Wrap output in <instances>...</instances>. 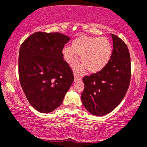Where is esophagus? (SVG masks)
<instances>
[{"mask_svg":"<svg viewBox=\"0 0 147 147\" xmlns=\"http://www.w3.org/2000/svg\"><path fill=\"white\" fill-rule=\"evenodd\" d=\"M82 78L80 76H79L77 75V74H74V81L75 82H77V81H80V80H81Z\"/></svg>","mask_w":147,"mask_h":147,"instance_id":"34e87169","label":"esophagus"}]
</instances>
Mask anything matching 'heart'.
Returning <instances> with one entry per match:
<instances>
[{"mask_svg": "<svg viewBox=\"0 0 147 147\" xmlns=\"http://www.w3.org/2000/svg\"><path fill=\"white\" fill-rule=\"evenodd\" d=\"M112 54L111 44L107 38L81 36L74 39L71 47L62 49V55L67 64L74 66L81 55L82 65L74 69L76 74H82L87 69L90 73H97L109 62Z\"/></svg>", "mask_w": 147, "mask_h": 147, "instance_id": "obj_1", "label": "heart"}]
</instances>
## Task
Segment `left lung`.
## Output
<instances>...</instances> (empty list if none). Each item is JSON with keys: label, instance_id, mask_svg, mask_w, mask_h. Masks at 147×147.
<instances>
[{"label": "left lung", "instance_id": "obj_1", "mask_svg": "<svg viewBox=\"0 0 147 147\" xmlns=\"http://www.w3.org/2000/svg\"><path fill=\"white\" fill-rule=\"evenodd\" d=\"M113 51L107 65L100 71L83 77L81 100L88 112L96 116L107 115L121 103L131 77V57L126 44L111 34Z\"/></svg>", "mask_w": 147, "mask_h": 147}]
</instances>
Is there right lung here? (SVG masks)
Returning <instances> with one entry per match:
<instances>
[{
	"label": "right lung",
	"mask_w": 147,
	"mask_h": 147,
	"mask_svg": "<svg viewBox=\"0 0 147 147\" xmlns=\"http://www.w3.org/2000/svg\"><path fill=\"white\" fill-rule=\"evenodd\" d=\"M69 39L59 32H37L21 45V86L30 104L42 113L58 108L74 82L72 69L62 53Z\"/></svg>",
	"instance_id": "obj_1"
}]
</instances>
